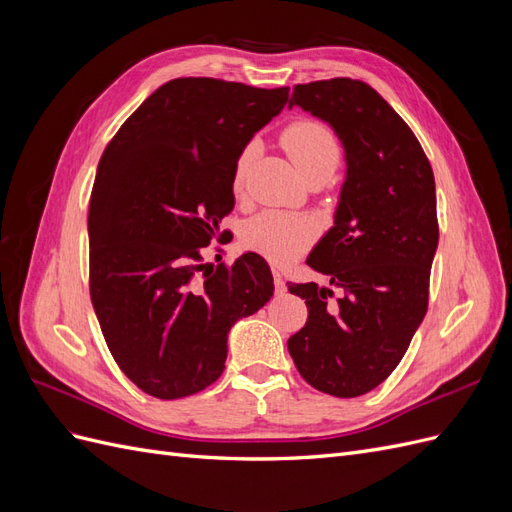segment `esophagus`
Instances as JSON below:
<instances>
[{
	"mask_svg": "<svg viewBox=\"0 0 512 512\" xmlns=\"http://www.w3.org/2000/svg\"><path fill=\"white\" fill-rule=\"evenodd\" d=\"M273 282H275V292L277 294H284L286 292V282H284L280 269H273Z\"/></svg>",
	"mask_w": 512,
	"mask_h": 512,
	"instance_id": "34e87169",
	"label": "esophagus"
}]
</instances>
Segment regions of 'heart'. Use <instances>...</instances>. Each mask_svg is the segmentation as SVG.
<instances>
[{"mask_svg":"<svg viewBox=\"0 0 512 512\" xmlns=\"http://www.w3.org/2000/svg\"><path fill=\"white\" fill-rule=\"evenodd\" d=\"M282 143L290 153L292 162L299 166L303 175L312 170H335L339 164V143L333 132L316 121H299L292 123L284 130ZM258 153V143H247L239 153L235 173H232V183L239 190L247 170H250ZM314 239V224L309 220L297 218V215L269 211L254 218L245 228L243 241L250 250L267 256L271 260H286L294 254H299L303 247Z\"/></svg>","mask_w":512,"mask_h":512,"instance_id":"heart-1","label":"heart"}]
</instances>
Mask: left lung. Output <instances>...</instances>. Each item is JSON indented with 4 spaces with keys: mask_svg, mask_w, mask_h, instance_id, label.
<instances>
[{
    "mask_svg": "<svg viewBox=\"0 0 512 512\" xmlns=\"http://www.w3.org/2000/svg\"><path fill=\"white\" fill-rule=\"evenodd\" d=\"M292 106L329 123L346 177L333 226L307 256L329 286L288 284L309 312L288 352L314 389L359 397L391 376L425 318L438 250L436 181L406 121L369 85H297ZM333 287L343 294L331 304Z\"/></svg>",
    "mask_w": 512,
    "mask_h": 512,
    "instance_id": "left-lung-1",
    "label": "left lung"
}]
</instances>
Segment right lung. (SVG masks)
<instances>
[{"label": "right lung", "mask_w": 512, "mask_h": 512, "mask_svg": "<svg viewBox=\"0 0 512 512\" xmlns=\"http://www.w3.org/2000/svg\"><path fill=\"white\" fill-rule=\"evenodd\" d=\"M288 91L168 81L102 153L87 222L91 303L113 359L147 395L207 389L224 371L232 324L273 297L256 252L215 271L196 260L235 207L239 153Z\"/></svg>", "instance_id": "1"}]
</instances>
